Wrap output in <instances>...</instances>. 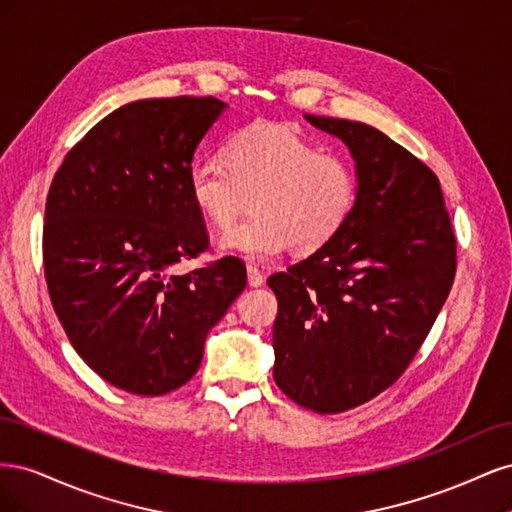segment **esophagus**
Listing matches in <instances>:
<instances>
[{"label":"esophagus","mask_w":512,"mask_h":512,"mask_svg":"<svg viewBox=\"0 0 512 512\" xmlns=\"http://www.w3.org/2000/svg\"><path fill=\"white\" fill-rule=\"evenodd\" d=\"M247 282H250L252 288H258L265 284V275L260 273V269L256 265H247Z\"/></svg>","instance_id":"1"}]
</instances>
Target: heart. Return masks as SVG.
<instances>
[{
    "label": "heart",
    "mask_w": 512,
    "mask_h": 512,
    "mask_svg": "<svg viewBox=\"0 0 512 512\" xmlns=\"http://www.w3.org/2000/svg\"><path fill=\"white\" fill-rule=\"evenodd\" d=\"M224 160L203 158L188 170L192 203L215 226H230L255 196L252 218L224 230L218 245L254 262L290 247L312 254L339 235L359 194L354 166L322 151L290 123L256 121L237 130Z\"/></svg>",
    "instance_id": "1"
}]
</instances>
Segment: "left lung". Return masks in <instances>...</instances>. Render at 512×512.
<instances>
[{
    "instance_id": "left-lung-1",
    "label": "left lung",
    "mask_w": 512,
    "mask_h": 512,
    "mask_svg": "<svg viewBox=\"0 0 512 512\" xmlns=\"http://www.w3.org/2000/svg\"><path fill=\"white\" fill-rule=\"evenodd\" d=\"M342 138L359 194L346 226L271 275L277 386L307 410L346 412L404 374L451 292L457 241L438 177L361 121L305 115Z\"/></svg>"
}]
</instances>
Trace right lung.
I'll list each match as a JSON object with an SVG mask.
<instances>
[{"label":"right lung","mask_w":512,"mask_h":512,"mask_svg":"<svg viewBox=\"0 0 512 512\" xmlns=\"http://www.w3.org/2000/svg\"><path fill=\"white\" fill-rule=\"evenodd\" d=\"M224 108L211 96L121 106L68 151L46 196L42 258L55 314L81 359L132 395L188 382L207 333L247 284L235 256L170 273L209 247L188 170Z\"/></svg>","instance_id":"right-lung-1"}]
</instances>
